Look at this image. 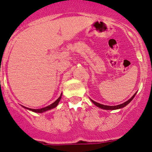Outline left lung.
Listing matches in <instances>:
<instances>
[{"instance_id":"8db88e82","label":"left lung","mask_w":152,"mask_h":152,"mask_svg":"<svg viewBox=\"0 0 152 152\" xmlns=\"http://www.w3.org/2000/svg\"><path fill=\"white\" fill-rule=\"evenodd\" d=\"M136 94V93L134 95H133V96L131 97L129 100H128L127 101L124 102V103H121V104H120V105H103V104L97 103V102L94 101V100H93L92 99H90V100H91L92 103H93V104H95L97 107H98V108H100L101 109H104V110H117V109H121V108H124L126 105H127L128 104L130 103L131 100L134 99V97H135Z\"/></svg>"}]
</instances>
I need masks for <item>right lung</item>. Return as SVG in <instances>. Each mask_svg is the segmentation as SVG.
Masks as SVG:
<instances>
[{
    "mask_svg": "<svg viewBox=\"0 0 152 152\" xmlns=\"http://www.w3.org/2000/svg\"><path fill=\"white\" fill-rule=\"evenodd\" d=\"M62 94H61L60 96L59 97V98H58L57 100H56L53 103H52V104H51V105H48V106L44 107V108H39V109H32V108H26V107L23 106V105H22V107H23V108H24L25 109H27V110H31V111L34 112V113H44V112L47 111V110H51V109H53L54 108H56V107H57V105H58V104H59V101H60L61 98H62Z\"/></svg>",
    "mask_w": 152,
    "mask_h": 152,
    "instance_id": "right-lung-1",
    "label": "right lung"
}]
</instances>
